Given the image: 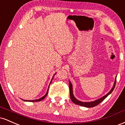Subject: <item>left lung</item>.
<instances>
[{
	"mask_svg": "<svg viewBox=\"0 0 125 125\" xmlns=\"http://www.w3.org/2000/svg\"><path fill=\"white\" fill-rule=\"evenodd\" d=\"M116 82V77L115 81L114 84H113V86L112 88V89L110 90V92L108 93V94H106V95H104V96L102 97L101 98L99 99L94 100V101L90 102H83L79 101V100H78L77 99H76L75 97H74L73 94L72 84L71 81H69V84L70 97H71V99L72 101L74 103V104H78V105L82 106H84V107H94V106H97V104H99L100 102H102L103 100H104V99H105L106 97L107 96L109 95V94H110L112 92L113 89H114L115 87Z\"/></svg>",
	"mask_w": 125,
	"mask_h": 125,
	"instance_id": "1",
	"label": "left lung"
}]
</instances>
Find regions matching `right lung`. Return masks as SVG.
Here are the masks:
<instances>
[{"label": "right lung", "mask_w": 125, "mask_h": 125, "mask_svg": "<svg viewBox=\"0 0 125 125\" xmlns=\"http://www.w3.org/2000/svg\"><path fill=\"white\" fill-rule=\"evenodd\" d=\"M53 77H52V80H53ZM52 81H51V82H52ZM51 83H50V84H51ZM48 94V91H47L46 94H44V95L42 97H41V98L39 99H36V100H24V101H27V102H35L41 101L42 100L44 99V97H45L46 96L47 94Z\"/></svg>", "instance_id": "right-lung-1"}]
</instances>
